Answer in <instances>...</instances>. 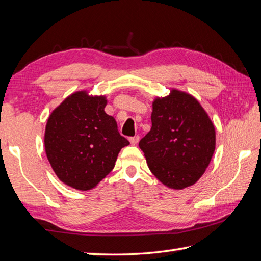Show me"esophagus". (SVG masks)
Listing matches in <instances>:
<instances>
[{
  "instance_id": "34e87169",
  "label": "esophagus",
  "mask_w": 261,
  "mask_h": 261,
  "mask_svg": "<svg viewBox=\"0 0 261 261\" xmlns=\"http://www.w3.org/2000/svg\"><path fill=\"white\" fill-rule=\"evenodd\" d=\"M129 140H130V142H131V145H134V146H135V145H137L138 142H139V140H140V137H139V136L131 137Z\"/></svg>"
}]
</instances>
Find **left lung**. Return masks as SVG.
<instances>
[{
	"instance_id": "obj_1",
	"label": "left lung",
	"mask_w": 261,
	"mask_h": 261,
	"mask_svg": "<svg viewBox=\"0 0 261 261\" xmlns=\"http://www.w3.org/2000/svg\"><path fill=\"white\" fill-rule=\"evenodd\" d=\"M151 130L139 147L156 178L182 190L201 178L215 150V129L196 98L173 90L152 103Z\"/></svg>"
}]
</instances>
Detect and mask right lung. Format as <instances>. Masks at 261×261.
Returning a JSON list of instances; mask_svg holds the SVG:
<instances>
[{"instance_id": "right-lung-1", "label": "right lung", "mask_w": 261, "mask_h": 261, "mask_svg": "<svg viewBox=\"0 0 261 261\" xmlns=\"http://www.w3.org/2000/svg\"><path fill=\"white\" fill-rule=\"evenodd\" d=\"M105 96L76 92L47 121V158L58 178L75 190L95 187L113 169L121 149L130 145L113 116L105 113Z\"/></svg>"}]
</instances>
